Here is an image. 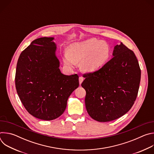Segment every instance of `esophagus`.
<instances>
[{"mask_svg": "<svg viewBox=\"0 0 154 154\" xmlns=\"http://www.w3.org/2000/svg\"><path fill=\"white\" fill-rule=\"evenodd\" d=\"M83 77H79V84H80V85L82 84V83L83 82Z\"/></svg>", "mask_w": 154, "mask_h": 154, "instance_id": "1", "label": "esophagus"}]
</instances>
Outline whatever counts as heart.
<instances>
[{
    "label": "heart",
    "mask_w": 154,
    "mask_h": 154,
    "mask_svg": "<svg viewBox=\"0 0 154 154\" xmlns=\"http://www.w3.org/2000/svg\"><path fill=\"white\" fill-rule=\"evenodd\" d=\"M67 54L63 57V63L67 68H71L75 63L80 62V68L82 72H91L106 63L110 49L106 42L91 38L71 44L67 48Z\"/></svg>",
    "instance_id": "heart-1"
}]
</instances>
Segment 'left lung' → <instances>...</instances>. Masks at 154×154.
Masks as SVG:
<instances>
[{
  "label": "left lung",
  "instance_id": "8db88e82",
  "mask_svg": "<svg viewBox=\"0 0 154 154\" xmlns=\"http://www.w3.org/2000/svg\"><path fill=\"white\" fill-rule=\"evenodd\" d=\"M112 58L94 72L84 75L88 113L99 122L115 120L133 106L139 90L141 70L132 51L122 42L115 46Z\"/></svg>",
  "mask_w": 154,
  "mask_h": 154
}]
</instances>
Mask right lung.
<instances>
[{"label": "right lung", "instance_id": "obj_1", "mask_svg": "<svg viewBox=\"0 0 154 154\" xmlns=\"http://www.w3.org/2000/svg\"><path fill=\"white\" fill-rule=\"evenodd\" d=\"M53 37L33 41L21 52L15 84L20 101L33 116L51 121L64 112L71 93L79 87L77 74H63Z\"/></svg>", "mask_w": 154, "mask_h": 154}]
</instances>
